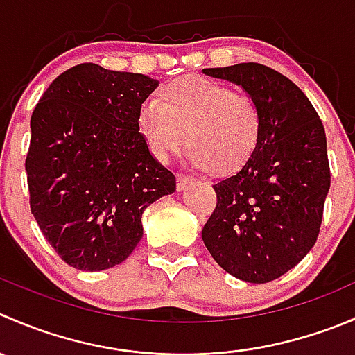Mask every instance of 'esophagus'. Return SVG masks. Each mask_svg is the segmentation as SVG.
Instances as JSON below:
<instances>
[{
    "instance_id": "esophagus-1",
    "label": "esophagus",
    "mask_w": 355,
    "mask_h": 355,
    "mask_svg": "<svg viewBox=\"0 0 355 355\" xmlns=\"http://www.w3.org/2000/svg\"><path fill=\"white\" fill-rule=\"evenodd\" d=\"M191 182H192L191 175H187V173H177V189H178V191H182V189L187 187V185L191 184Z\"/></svg>"
}]
</instances>
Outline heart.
I'll return each instance as SVG.
<instances>
[{"mask_svg":"<svg viewBox=\"0 0 355 355\" xmlns=\"http://www.w3.org/2000/svg\"><path fill=\"white\" fill-rule=\"evenodd\" d=\"M137 126L150 154L164 163L189 147V159L211 173L236 170L257 149L261 109L248 94L211 78H184L147 98Z\"/></svg>","mask_w":355,"mask_h":355,"instance_id":"b5f03b06","label":"heart"}]
</instances>
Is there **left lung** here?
I'll return each instance as SVG.
<instances>
[{
    "label": "left lung",
    "instance_id": "1",
    "mask_svg": "<svg viewBox=\"0 0 355 355\" xmlns=\"http://www.w3.org/2000/svg\"><path fill=\"white\" fill-rule=\"evenodd\" d=\"M202 72L241 85L261 109L257 149L213 185L216 206L202 241L230 276L269 283L293 269L319 236L331 182L324 126L304 92L267 65Z\"/></svg>",
    "mask_w": 355,
    "mask_h": 355
}]
</instances>
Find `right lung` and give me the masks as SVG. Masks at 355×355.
I'll use <instances>...</instances> for the list:
<instances>
[{
    "label": "right lung",
    "instance_id": "obj_1",
    "mask_svg": "<svg viewBox=\"0 0 355 355\" xmlns=\"http://www.w3.org/2000/svg\"><path fill=\"white\" fill-rule=\"evenodd\" d=\"M157 81L79 64L46 88L31 116L26 157L31 213L58 257L97 272L142 239V213L175 192V175L137 126Z\"/></svg>",
    "mask_w": 355,
    "mask_h": 355
}]
</instances>
